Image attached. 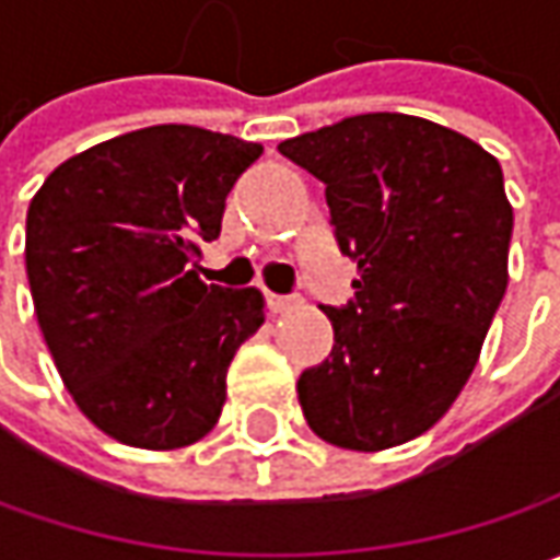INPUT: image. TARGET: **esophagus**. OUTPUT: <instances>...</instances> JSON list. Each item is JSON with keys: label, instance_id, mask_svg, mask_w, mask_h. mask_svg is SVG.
I'll return each mask as SVG.
<instances>
[{"label": "esophagus", "instance_id": "34e87169", "mask_svg": "<svg viewBox=\"0 0 560 560\" xmlns=\"http://www.w3.org/2000/svg\"><path fill=\"white\" fill-rule=\"evenodd\" d=\"M265 302H268V308L273 314L290 312V308L299 305V299H295V295H277V292H265Z\"/></svg>", "mask_w": 560, "mask_h": 560}]
</instances>
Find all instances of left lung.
<instances>
[{
    "label": "left lung",
    "instance_id": "obj_1",
    "mask_svg": "<svg viewBox=\"0 0 560 560\" xmlns=\"http://www.w3.org/2000/svg\"><path fill=\"white\" fill-rule=\"evenodd\" d=\"M277 149L327 186L339 252L361 270L346 305H320L334 349L299 376L305 420L352 452L415 440L458 398L505 295L502 167L462 133L396 112Z\"/></svg>",
    "mask_w": 560,
    "mask_h": 560
}]
</instances>
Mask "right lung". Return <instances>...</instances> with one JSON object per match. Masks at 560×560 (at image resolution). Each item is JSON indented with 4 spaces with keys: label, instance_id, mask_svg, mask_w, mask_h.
<instances>
[{
    "label": "right lung",
    "instance_id": "right-lung-1",
    "mask_svg": "<svg viewBox=\"0 0 560 560\" xmlns=\"http://www.w3.org/2000/svg\"><path fill=\"white\" fill-rule=\"evenodd\" d=\"M258 142L189 124L124 133L58 164L27 208V280L80 411L137 448L218 423L226 368L265 324L255 287H205L199 246Z\"/></svg>",
    "mask_w": 560,
    "mask_h": 560
}]
</instances>
